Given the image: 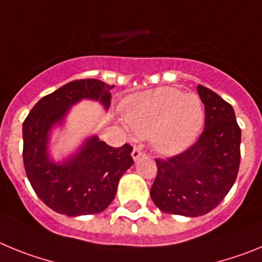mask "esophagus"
I'll list each match as a JSON object with an SVG mask.
<instances>
[{
	"mask_svg": "<svg viewBox=\"0 0 262 262\" xmlns=\"http://www.w3.org/2000/svg\"><path fill=\"white\" fill-rule=\"evenodd\" d=\"M131 155H133V159L136 161V160H139L140 157H144L145 152H143L142 148H140V147H135V148H134V151H133V154H131Z\"/></svg>",
	"mask_w": 262,
	"mask_h": 262,
	"instance_id": "34e87169",
	"label": "esophagus"
}]
</instances>
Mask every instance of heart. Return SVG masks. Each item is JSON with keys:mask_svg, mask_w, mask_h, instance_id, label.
Returning a JSON list of instances; mask_svg holds the SVG:
<instances>
[{"mask_svg": "<svg viewBox=\"0 0 262 262\" xmlns=\"http://www.w3.org/2000/svg\"><path fill=\"white\" fill-rule=\"evenodd\" d=\"M124 120L139 136L151 135L159 154L172 156L193 145L205 126V107L195 94L157 88L127 97Z\"/></svg>", "mask_w": 262, "mask_h": 262, "instance_id": "b5f03b06", "label": "heart"}]
</instances>
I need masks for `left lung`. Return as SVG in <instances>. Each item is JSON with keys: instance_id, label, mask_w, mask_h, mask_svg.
Wrapping results in <instances>:
<instances>
[{"instance_id": "1", "label": "left lung", "mask_w": 262, "mask_h": 262, "mask_svg": "<svg viewBox=\"0 0 262 262\" xmlns=\"http://www.w3.org/2000/svg\"><path fill=\"white\" fill-rule=\"evenodd\" d=\"M205 105V129L182 154L157 159L151 187L155 205L166 214L195 217L215 209L231 190L240 165L242 129L232 106L198 85Z\"/></svg>"}]
</instances>
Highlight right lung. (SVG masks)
<instances>
[{
  "instance_id": "1",
  "label": "right lung",
  "mask_w": 262,
  "mask_h": 262,
  "mask_svg": "<svg viewBox=\"0 0 262 262\" xmlns=\"http://www.w3.org/2000/svg\"><path fill=\"white\" fill-rule=\"evenodd\" d=\"M108 85L99 80H76L43 97L23 122V164L36 195L53 211L67 216L102 212L113 202L120 177L134 164L133 147H110L93 135L61 163L48 149L51 134L62 126L72 106L82 99L98 101L108 110Z\"/></svg>"
}]
</instances>
